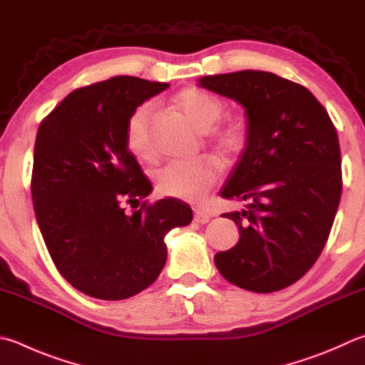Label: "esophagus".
Returning <instances> with one entry per match:
<instances>
[{"label": "esophagus", "instance_id": "34e87169", "mask_svg": "<svg viewBox=\"0 0 365 365\" xmlns=\"http://www.w3.org/2000/svg\"><path fill=\"white\" fill-rule=\"evenodd\" d=\"M193 220L196 223H207L210 220V215L207 214V212L197 209V210H195V218H193Z\"/></svg>", "mask_w": 365, "mask_h": 365}]
</instances>
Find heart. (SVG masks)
<instances>
[{
  "mask_svg": "<svg viewBox=\"0 0 365 365\" xmlns=\"http://www.w3.org/2000/svg\"><path fill=\"white\" fill-rule=\"evenodd\" d=\"M174 107L202 132H209L214 128L223 113L220 98L197 88H187L178 92L174 98ZM151 116L153 110L150 105H142L130 116L125 130V143L129 151L142 161H151L155 158L151 143ZM247 138L249 124L246 118L235 116L214 130L212 145L218 153L231 158L241 153ZM217 182L218 165L214 161L169 164L156 174L158 193L188 202H201Z\"/></svg>",
  "mask_w": 365,
  "mask_h": 365,
  "instance_id": "obj_1",
  "label": "heart"
}]
</instances>
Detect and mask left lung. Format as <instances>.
<instances>
[{"instance_id":"left-lung-1","label":"left lung","mask_w":365,"mask_h":365,"mask_svg":"<svg viewBox=\"0 0 365 365\" xmlns=\"http://www.w3.org/2000/svg\"><path fill=\"white\" fill-rule=\"evenodd\" d=\"M201 88L246 110L249 138L220 196L246 201L228 212L240 241L215 254L228 282L257 294L292 286L326 246L341 196L339 135L326 108L303 86L274 73L202 76Z\"/></svg>"}]
</instances>
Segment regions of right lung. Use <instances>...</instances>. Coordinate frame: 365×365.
<instances>
[{
	"instance_id": "add662e5",
	"label": "right lung",
	"mask_w": 365,
	"mask_h": 365,
	"mask_svg": "<svg viewBox=\"0 0 365 365\" xmlns=\"http://www.w3.org/2000/svg\"><path fill=\"white\" fill-rule=\"evenodd\" d=\"M168 88L115 76L73 91L39 124L31 174L38 227L58 273L89 297L124 300L151 286L168 260L164 236L193 218L175 197L141 202L151 183L125 143L137 107ZM125 203L135 210L124 212Z\"/></svg>"
}]
</instances>
